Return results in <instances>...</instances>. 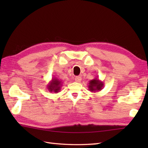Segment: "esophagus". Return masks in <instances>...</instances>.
I'll use <instances>...</instances> for the list:
<instances>
[{
    "label": "esophagus",
    "instance_id": "34e87169",
    "mask_svg": "<svg viewBox=\"0 0 148 148\" xmlns=\"http://www.w3.org/2000/svg\"><path fill=\"white\" fill-rule=\"evenodd\" d=\"M75 81H76L77 83H79L81 81V77L80 76H76L75 77Z\"/></svg>",
    "mask_w": 148,
    "mask_h": 148
}]
</instances>
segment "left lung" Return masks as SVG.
Returning a JSON list of instances; mask_svg holds the SVG:
<instances>
[{"label": "left lung", "mask_w": 148, "mask_h": 148, "mask_svg": "<svg viewBox=\"0 0 148 148\" xmlns=\"http://www.w3.org/2000/svg\"><path fill=\"white\" fill-rule=\"evenodd\" d=\"M89 84L88 86V90L90 91L91 92H99V91H100L102 88L104 84H103V83L102 81L99 80V78H95L92 80H91L89 83Z\"/></svg>", "instance_id": "obj_1"}]
</instances>
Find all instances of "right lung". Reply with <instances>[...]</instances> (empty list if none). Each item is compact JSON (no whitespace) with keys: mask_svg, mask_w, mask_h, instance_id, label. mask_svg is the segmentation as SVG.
<instances>
[{"mask_svg":"<svg viewBox=\"0 0 148 148\" xmlns=\"http://www.w3.org/2000/svg\"><path fill=\"white\" fill-rule=\"evenodd\" d=\"M62 86V81L56 77H53L51 81H49L47 85V89L51 93H58L60 91Z\"/></svg>","mask_w":148,"mask_h":148,"instance_id":"1","label":"right lung"}]
</instances>
